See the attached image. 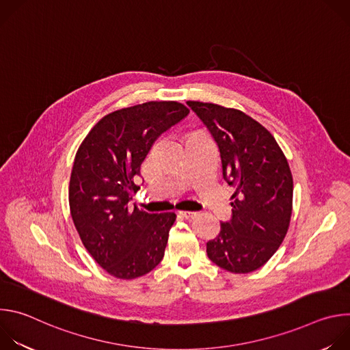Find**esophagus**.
I'll return each mask as SVG.
<instances>
[{
	"mask_svg": "<svg viewBox=\"0 0 350 350\" xmlns=\"http://www.w3.org/2000/svg\"><path fill=\"white\" fill-rule=\"evenodd\" d=\"M180 215H181L183 217H185V219H193L198 213H196V212H189V211H181Z\"/></svg>",
	"mask_w": 350,
	"mask_h": 350,
	"instance_id": "34e87169",
	"label": "esophagus"
}]
</instances>
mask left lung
Wrapping results in <instances>:
<instances>
[{
    "label": "left lung",
    "mask_w": 350,
    "mask_h": 350,
    "mask_svg": "<svg viewBox=\"0 0 350 350\" xmlns=\"http://www.w3.org/2000/svg\"><path fill=\"white\" fill-rule=\"evenodd\" d=\"M216 141L223 178L235 187L232 215L206 243L219 267L245 274L260 269L280 247L292 213L293 181L275 138L241 111L188 101Z\"/></svg>",
    "instance_id": "obj_1"
}]
</instances>
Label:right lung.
Segmentation results:
<instances>
[{
  "instance_id": "right-lung-1",
  "label": "right lung",
  "mask_w": 350,
  "mask_h": 350,
  "mask_svg": "<svg viewBox=\"0 0 350 350\" xmlns=\"http://www.w3.org/2000/svg\"><path fill=\"white\" fill-rule=\"evenodd\" d=\"M188 113L174 101L112 112L92 127L76 154L70 215L88 254L116 278L141 277L163 259L176 213H149L130 206V201L139 188L134 177L149 149Z\"/></svg>"
}]
</instances>
